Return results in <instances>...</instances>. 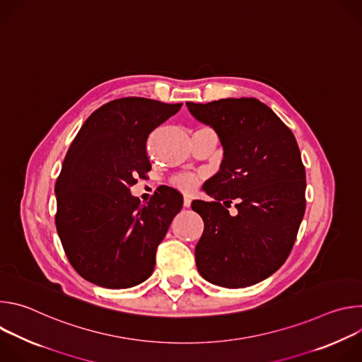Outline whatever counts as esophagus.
<instances>
[{
  "mask_svg": "<svg viewBox=\"0 0 362 362\" xmlns=\"http://www.w3.org/2000/svg\"><path fill=\"white\" fill-rule=\"evenodd\" d=\"M190 204H192V199H190L189 196H185V199H183V206H185V208H190Z\"/></svg>",
  "mask_w": 362,
  "mask_h": 362,
  "instance_id": "1",
  "label": "esophagus"
}]
</instances>
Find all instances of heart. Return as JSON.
Instances as JSON below:
<instances>
[{"label": "heart", "mask_w": 362, "mask_h": 362, "mask_svg": "<svg viewBox=\"0 0 362 362\" xmlns=\"http://www.w3.org/2000/svg\"><path fill=\"white\" fill-rule=\"evenodd\" d=\"M172 185L175 187H177L179 190L189 193V192H193L194 187L197 186V177H194L192 175H179V176L173 177Z\"/></svg>", "instance_id": "heart-1"}]
</instances>
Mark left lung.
Instances as JSON below:
<instances>
[{"mask_svg": "<svg viewBox=\"0 0 362 362\" xmlns=\"http://www.w3.org/2000/svg\"><path fill=\"white\" fill-rule=\"evenodd\" d=\"M223 147L219 172L193 200L203 222L194 249L202 278L223 288L255 285L276 272L293 246L305 214V169L292 132L262 101L221 98L186 103ZM235 202L238 214L226 207Z\"/></svg>", "mask_w": 362, "mask_h": 362, "instance_id": "8db88e82", "label": "left lung"}]
</instances>
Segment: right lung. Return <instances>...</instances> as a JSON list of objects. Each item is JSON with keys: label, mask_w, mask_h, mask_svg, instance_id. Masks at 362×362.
Listing matches in <instances>:
<instances>
[{"label": "right lung", "mask_w": 362, "mask_h": 362, "mask_svg": "<svg viewBox=\"0 0 362 362\" xmlns=\"http://www.w3.org/2000/svg\"><path fill=\"white\" fill-rule=\"evenodd\" d=\"M180 107L143 97L113 100L73 140L54 187L56 226L70 264L86 281L124 289L153 274L156 249L183 199L162 186L141 204L130 187L151 168L148 136Z\"/></svg>", "instance_id": "add662e5"}]
</instances>
